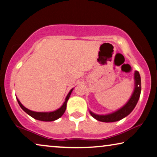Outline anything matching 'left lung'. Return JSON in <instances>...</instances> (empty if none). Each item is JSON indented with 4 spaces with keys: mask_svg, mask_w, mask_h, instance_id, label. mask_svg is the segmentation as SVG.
Listing matches in <instances>:
<instances>
[{
    "mask_svg": "<svg viewBox=\"0 0 157 157\" xmlns=\"http://www.w3.org/2000/svg\"><path fill=\"white\" fill-rule=\"evenodd\" d=\"M134 79V91L132 94L131 98L129 99V100L128 101V102L124 106V107H122L121 109H118L114 112L106 115L95 114L91 112V111H90V114L94 119L99 121L109 123L117 121H119L127 117V116L133 110L135 107L136 106L137 102H138L140 95L141 93V78L139 72L137 71H135Z\"/></svg>",
    "mask_w": 157,
    "mask_h": 157,
    "instance_id": "8db88e82",
    "label": "left lung"
}]
</instances>
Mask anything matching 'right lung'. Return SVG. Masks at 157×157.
Instances as JSON below:
<instances>
[{"label": "right lung", "instance_id": "obj_1", "mask_svg": "<svg viewBox=\"0 0 157 157\" xmlns=\"http://www.w3.org/2000/svg\"><path fill=\"white\" fill-rule=\"evenodd\" d=\"M72 90H73V88L69 91V93H68V95H67V96L66 97L64 102L63 103V105H62V107L59 108L58 109L53 111V112H33V111L28 109L27 108L24 107V106L21 105V103L20 102V100H19L18 99H17V102L21 109L25 111L26 114H28L29 115L31 116V117H33V119L39 120V121H53L58 119L59 118L61 117L64 114V113L67 108V101H68L69 97H70Z\"/></svg>", "mask_w": 157, "mask_h": 157}]
</instances>
